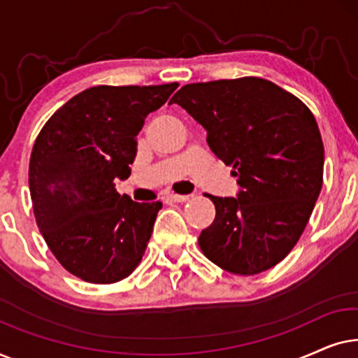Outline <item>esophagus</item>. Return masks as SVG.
Wrapping results in <instances>:
<instances>
[{
    "instance_id": "34e87169",
    "label": "esophagus",
    "mask_w": 358,
    "mask_h": 358,
    "mask_svg": "<svg viewBox=\"0 0 358 358\" xmlns=\"http://www.w3.org/2000/svg\"><path fill=\"white\" fill-rule=\"evenodd\" d=\"M166 199L169 200V202H178V203H182V202H187L190 199V195H179V194H168L166 195Z\"/></svg>"
}]
</instances>
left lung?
<instances>
[{
  "instance_id": "1",
  "label": "left lung",
  "mask_w": 358,
  "mask_h": 358,
  "mask_svg": "<svg viewBox=\"0 0 358 358\" xmlns=\"http://www.w3.org/2000/svg\"><path fill=\"white\" fill-rule=\"evenodd\" d=\"M179 104L207 130V143L239 187L238 199L207 195L215 220L199 246L223 271L266 272L288 256L322 187L324 146L306 104L256 76L192 83Z\"/></svg>"
}]
</instances>
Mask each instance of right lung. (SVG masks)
Segmentation results:
<instances>
[{
  "label": "right lung",
  "instance_id": "add662e5",
  "mask_svg": "<svg viewBox=\"0 0 358 358\" xmlns=\"http://www.w3.org/2000/svg\"><path fill=\"white\" fill-rule=\"evenodd\" d=\"M178 86H92L37 135L29 161L34 217L57 261L81 280L120 282L141 262L163 203L134 202L114 180L129 178L146 115Z\"/></svg>",
  "mask_w": 358,
  "mask_h": 358
}]
</instances>
